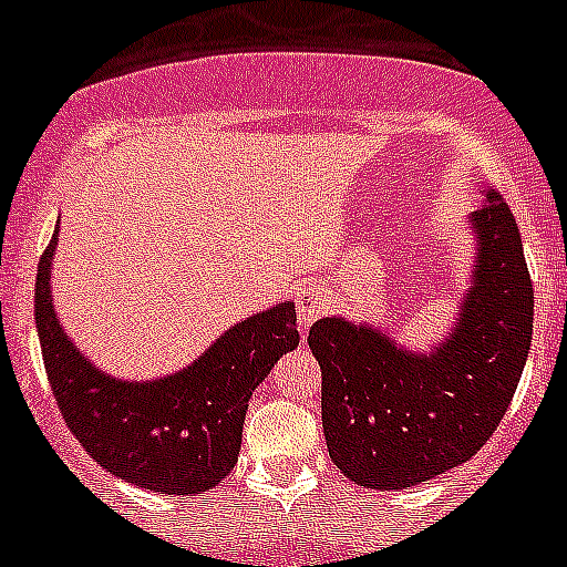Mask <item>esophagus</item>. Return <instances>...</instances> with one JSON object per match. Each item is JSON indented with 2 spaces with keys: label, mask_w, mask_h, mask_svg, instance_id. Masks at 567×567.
<instances>
[{
  "label": "esophagus",
  "mask_w": 567,
  "mask_h": 567,
  "mask_svg": "<svg viewBox=\"0 0 567 567\" xmlns=\"http://www.w3.org/2000/svg\"><path fill=\"white\" fill-rule=\"evenodd\" d=\"M295 307H298L300 329H309L320 315L327 312V292L320 289V284H309V287H303L298 292Z\"/></svg>",
  "instance_id": "esophagus-1"
}]
</instances>
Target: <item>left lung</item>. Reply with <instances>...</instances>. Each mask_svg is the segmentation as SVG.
Masks as SVG:
<instances>
[{
  "mask_svg": "<svg viewBox=\"0 0 567 567\" xmlns=\"http://www.w3.org/2000/svg\"><path fill=\"white\" fill-rule=\"evenodd\" d=\"M471 224L480 240L474 287L432 354L405 352L380 329L343 318L309 329L329 457L363 488H412L471 460L517 392L534 329L523 238L497 189H485Z\"/></svg>",
  "mask_w": 567,
  "mask_h": 567,
  "instance_id": "left-lung-1",
  "label": "left lung"
}]
</instances>
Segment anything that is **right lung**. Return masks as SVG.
<instances>
[{"label": "right lung", "instance_id": "obj_1", "mask_svg": "<svg viewBox=\"0 0 567 567\" xmlns=\"http://www.w3.org/2000/svg\"><path fill=\"white\" fill-rule=\"evenodd\" d=\"M37 269V329L44 372L64 423L110 474L162 494H202L238 463L247 405L280 354L298 346L295 303L240 320L182 372L130 383L99 372L70 343L50 303V260Z\"/></svg>", "mask_w": 567, "mask_h": 567}]
</instances>
